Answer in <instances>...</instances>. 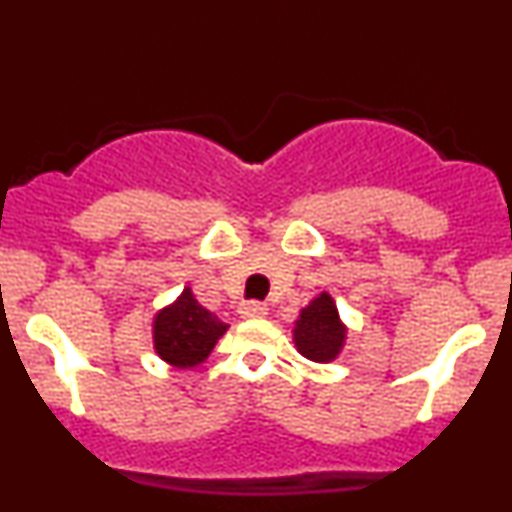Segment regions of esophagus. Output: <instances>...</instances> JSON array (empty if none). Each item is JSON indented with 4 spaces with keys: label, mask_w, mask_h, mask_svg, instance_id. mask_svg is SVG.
<instances>
[{
    "label": "esophagus",
    "mask_w": 512,
    "mask_h": 512,
    "mask_svg": "<svg viewBox=\"0 0 512 512\" xmlns=\"http://www.w3.org/2000/svg\"><path fill=\"white\" fill-rule=\"evenodd\" d=\"M238 315L240 317H264L267 315V305L257 303V301H245V303H240Z\"/></svg>",
    "instance_id": "1"
}]
</instances>
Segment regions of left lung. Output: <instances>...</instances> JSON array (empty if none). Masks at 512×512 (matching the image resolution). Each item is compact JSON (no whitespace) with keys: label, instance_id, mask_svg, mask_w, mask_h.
Wrapping results in <instances>:
<instances>
[{"label":"left lung","instance_id":"left-lung-1","mask_svg":"<svg viewBox=\"0 0 512 512\" xmlns=\"http://www.w3.org/2000/svg\"><path fill=\"white\" fill-rule=\"evenodd\" d=\"M346 342V325L330 293H320L305 305L293 327V344L298 354L315 363H330Z\"/></svg>","mask_w":512,"mask_h":512}]
</instances>
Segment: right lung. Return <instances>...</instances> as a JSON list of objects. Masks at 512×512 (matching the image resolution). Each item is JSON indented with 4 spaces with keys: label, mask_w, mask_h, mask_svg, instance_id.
I'll return each instance as SVG.
<instances>
[{
    "label": "right lung",
    "mask_w": 512,
    "mask_h": 512,
    "mask_svg": "<svg viewBox=\"0 0 512 512\" xmlns=\"http://www.w3.org/2000/svg\"><path fill=\"white\" fill-rule=\"evenodd\" d=\"M226 330V322L202 308L195 293L185 289L178 301L156 313L154 349L168 366L195 368L211 354Z\"/></svg>",
    "instance_id": "add662e5"
}]
</instances>
